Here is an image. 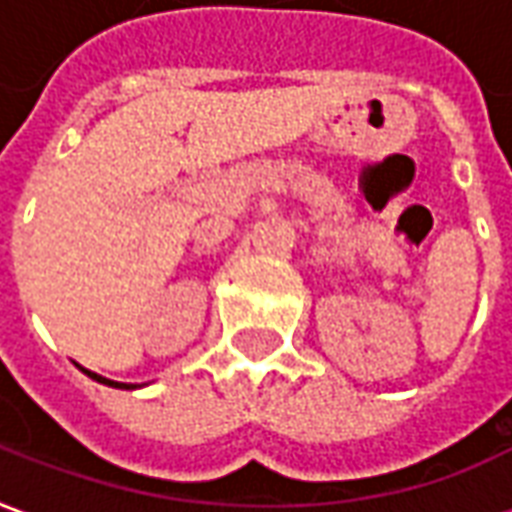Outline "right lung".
Wrapping results in <instances>:
<instances>
[{"instance_id": "add662e5", "label": "right lung", "mask_w": 512, "mask_h": 512, "mask_svg": "<svg viewBox=\"0 0 512 512\" xmlns=\"http://www.w3.org/2000/svg\"><path fill=\"white\" fill-rule=\"evenodd\" d=\"M82 370H84V367H82ZM84 373H87L90 378H95V381H101V384H106V386H117V389H131L128 384H120V381H109V378L98 376V373H90V370H84Z\"/></svg>"}]
</instances>
